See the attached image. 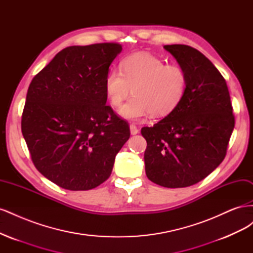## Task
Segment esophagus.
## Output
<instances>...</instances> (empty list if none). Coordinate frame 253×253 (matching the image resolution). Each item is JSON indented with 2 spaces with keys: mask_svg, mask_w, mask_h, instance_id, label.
I'll use <instances>...</instances> for the list:
<instances>
[{
  "mask_svg": "<svg viewBox=\"0 0 253 253\" xmlns=\"http://www.w3.org/2000/svg\"><path fill=\"white\" fill-rule=\"evenodd\" d=\"M129 131H131V135H136L139 133V129L137 128V126L135 125L129 126Z\"/></svg>",
  "mask_w": 253,
  "mask_h": 253,
  "instance_id": "34e87169",
  "label": "esophagus"
}]
</instances>
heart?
<instances>
[{
  "label": "heart",
  "instance_id": "b5f03b06",
  "mask_svg": "<svg viewBox=\"0 0 253 253\" xmlns=\"http://www.w3.org/2000/svg\"><path fill=\"white\" fill-rule=\"evenodd\" d=\"M187 75L178 65H166L165 61L148 52L126 58L120 70L105 76L104 90L113 106H119L132 88L133 97L121 106L119 115L128 120H141L152 114L165 117L180 103L187 89Z\"/></svg>",
  "mask_w": 253,
  "mask_h": 253
}]
</instances>
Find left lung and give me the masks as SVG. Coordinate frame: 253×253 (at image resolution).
I'll list each match as a JSON object with an SVG mask.
<instances>
[{
  "instance_id": "8db88e82",
  "label": "left lung",
  "mask_w": 253,
  "mask_h": 253,
  "mask_svg": "<svg viewBox=\"0 0 253 253\" xmlns=\"http://www.w3.org/2000/svg\"><path fill=\"white\" fill-rule=\"evenodd\" d=\"M187 75V89L173 112L144 126L148 178L166 188L203 180L223 162L234 128L226 80L201 51L182 44L165 45Z\"/></svg>"
}]
</instances>
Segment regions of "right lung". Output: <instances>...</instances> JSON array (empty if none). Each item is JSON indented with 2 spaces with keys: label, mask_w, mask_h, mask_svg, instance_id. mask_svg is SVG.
I'll list each match as a JSON object with an SVG mask.
<instances>
[{
  "label": "right lung",
  "mask_w": 253,
  "mask_h": 253,
  "mask_svg": "<svg viewBox=\"0 0 253 253\" xmlns=\"http://www.w3.org/2000/svg\"><path fill=\"white\" fill-rule=\"evenodd\" d=\"M121 50L116 43L66 47L28 87L22 134L37 170L61 188L101 185L129 138L127 124L106 105L104 90Z\"/></svg>",
  "instance_id": "add662e5"
}]
</instances>
